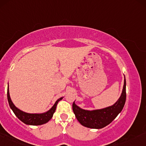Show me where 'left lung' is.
Returning <instances> with one entry per match:
<instances>
[{
  "instance_id": "8db88e82",
  "label": "left lung",
  "mask_w": 146,
  "mask_h": 146,
  "mask_svg": "<svg viewBox=\"0 0 146 146\" xmlns=\"http://www.w3.org/2000/svg\"><path fill=\"white\" fill-rule=\"evenodd\" d=\"M126 80L120 99L112 106L102 110L87 111L77 106L73 102V111L80 123L90 129H102L113 121L123 109L126 101Z\"/></svg>"
}]
</instances>
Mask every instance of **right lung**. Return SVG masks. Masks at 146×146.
Segmentation results:
<instances>
[{
  "label": "right lung",
  "mask_w": 146,
  "mask_h": 146,
  "mask_svg": "<svg viewBox=\"0 0 146 146\" xmlns=\"http://www.w3.org/2000/svg\"><path fill=\"white\" fill-rule=\"evenodd\" d=\"M7 99L10 108H11V110H13V113H15V115H16L22 122L25 123L26 124H29V125H41V124L47 123V122L52 118V116H53L54 113L56 111V106H57L58 103V101H60L61 99H62V97L58 99L55 103V104L54 105V106L52 107L48 111L40 114L28 113H26V112L21 111L19 109H17L16 107L13 105V103H12L11 98H10L9 92V86L7 90Z\"/></svg>",
  "instance_id": "add662e5"
}]
</instances>
